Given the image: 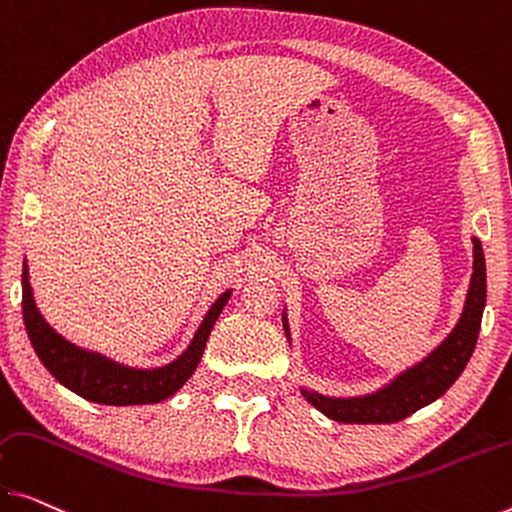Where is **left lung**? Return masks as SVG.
<instances>
[{
  "instance_id": "left-lung-1",
  "label": "left lung",
  "mask_w": 512,
  "mask_h": 512,
  "mask_svg": "<svg viewBox=\"0 0 512 512\" xmlns=\"http://www.w3.org/2000/svg\"><path fill=\"white\" fill-rule=\"evenodd\" d=\"M474 274L467 290L465 309L458 325L437 345L430 355L393 377L387 387L366 396L334 398L318 391L302 389V396L325 416L341 423H396L421 407L435 403L465 371L471 352L476 348L485 309V256L481 240L474 238ZM283 329L288 334V318L283 313Z\"/></svg>"
}]
</instances>
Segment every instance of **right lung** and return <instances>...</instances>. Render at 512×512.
<instances>
[{
  "label": "right lung",
  "instance_id": "add662e5",
  "mask_svg": "<svg viewBox=\"0 0 512 512\" xmlns=\"http://www.w3.org/2000/svg\"><path fill=\"white\" fill-rule=\"evenodd\" d=\"M229 297L231 290L217 297L196 329L192 343L178 359L160 368H130L98 352L77 348L75 343L54 332L38 311L31 293L27 261L22 265V316L38 359L66 389L98 405H151L174 396L199 366L210 329Z\"/></svg>",
  "mask_w": 512,
  "mask_h": 512
}]
</instances>
